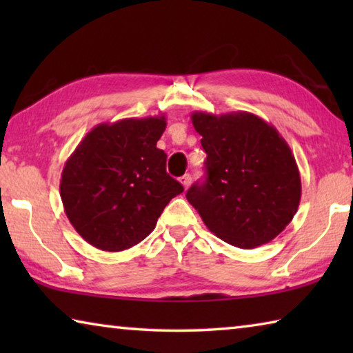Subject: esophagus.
I'll return each mask as SVG.
<instances>
[{
  "label": "esophagus",
  "instance_id": "obj_1",
  "mask_svg": "<svg viewBox=\"0 0 353 353\" xmlns=\"http://www.w3.org/2000/svg\"><path fill=\"white\" fill-rule=\"evenodd\" d=\"M181 183L183 185V188L187 190V188L190 187V183H191V176H190V174L182 176V177H181Z\"/></svg>",
  "mask_w": 353,
  "mask_h": 353
}]
</instances>
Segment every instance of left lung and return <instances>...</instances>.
I'll use <instances>...</instances> for the list:
<instances>
[{
    "mask_svg": "<svg viewBox=\"0 0 353 353\" xmlns=\"http://www.w3.org/2000/svg\"><path fill=\"white\" fill-rule=\"evenodd\" d=\"M207 152V181L187 199L207 229L240 249H254L282 234L301 202V174L288 143L249 112L191 113Z\"/></svg>",
    "mask_w": 353,
    "mask_h": 353,
    "instance_id": "1",
    "label": "left lung"
}]
</instances>
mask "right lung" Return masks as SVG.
<instances>
[{
  "label": "right lung",
  "mask_w": 353,
  "mask_h": 353,
  "mask_svg": "<svg viewBox=\"0 0 353 353\" xmlns=\"http://www.w3.org/2000/svg\"><path fill=\"white\" fill-rule=\"evenodd\" d=\"M165 128V115L101 123L65 162L63 210L88 244L105 252L135 246L183 191L166 172V154L157 148Z\"/></svg>",
  "instance_id": "add662e5"
}]
</instances>
